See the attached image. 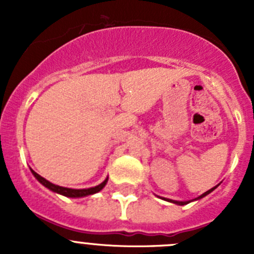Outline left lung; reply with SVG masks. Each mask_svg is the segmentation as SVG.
I'll return each instance as SVG.
<instances>
[{
    "instance_id": "1",
    "label": "left lung",
    "mask_w": 254,
    "mask_h": 254,
    "mask_svg": "<svg viewBox=\"0 0 254 254\" xmlns=\"http://www.w3.org/2000/svg\"><path fill=\"white\" fill-rule=\"evenodd\" d=\"M215 190V188H211V190H208L207 192H205V193H203V194H201V196H199L198 198H202V197H205L206 194H208V193H210V192H212V190ZM198 198H197V199H198ZM168 201H170V202H174V203H178V205H186V203H188V202H178V201H172V199H168Z\"/></svg>"
}]
</instances>
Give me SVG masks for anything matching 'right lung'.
Masks as SVG:
<instances>
[{"label":"right lung","mask_w":254,"mask_h":254,"mask_svg":"<svg viewBox=\"0 0 254 254\" xmlns=\"http://www.w3.org/2000/svg\"><path fill=\"white\" fill-rule=\"evenodd\" d=\"M31 173L34 174L35 178H37L38 181H39L40 183L44 186V187H47L48 190H53V192H57V193H60V194H64V196H66V197H84V196H89V194H94V193H96V192L102 190L103 187L107 185V181H108V178H107L104 182H103V183H100L99 186H96V187H93V188H87V190H72V188H64V187H61V186L53 185V183L48 182L47 179H44L43 177H40L38 173L34 172V170H31Z\"/></svg>","instance_id":"right-lung-1"}]
</instances>
